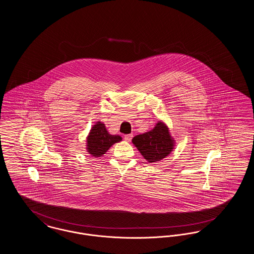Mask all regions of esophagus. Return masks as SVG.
I'll use <instances>...</instances> for the list:
<instances>
[{"label": "esophagus", "mask_w": 254, "mask_h": 254, "mask_svg": "<svg viewBox=\"0 0 254 254\" xmlns=\"http://www.w3.org/2000/svg\"><path fill=\"white\" fill-rule=\"evenodd\" d=\"M132 134H127V135H125L124 139L127 141V142H130L131 139H132Z\"/></svg>", "instance_id": "obj_1"}]
</instances>
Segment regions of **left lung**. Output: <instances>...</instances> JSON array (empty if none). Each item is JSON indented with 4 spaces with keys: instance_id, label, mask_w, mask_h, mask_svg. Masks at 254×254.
<instances>
[{
    "instance_id": "left-lung-1",
    "label": "left lung",
    "mask_w": 254,
    "mask_h": 254,
    "mask_svg": "<svg viewBox=\"0 0 254 254\" xmlns=\"http://www.w3.org/2000/svg\"><path fill=\"white\" fill-rule=\"evenodd\" d=\"M132 143L148 163H155L169 156L174 148L175 140L171 137L168 126L158 121L150 131L135 136Z\"/></svg>"
}]
</instances>
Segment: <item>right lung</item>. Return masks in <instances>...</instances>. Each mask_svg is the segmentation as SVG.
Listing matches in <instances>:
<instances>
[{
    "instance_id": "add662e5",
    "label": "right lung",
    "mask_w": 254,
    "mask_h": 254,
    "mask_svg": "<svg viewBox=\"0 0 254 254\" xmlns=\"http://www.w3.org/2000/svg\"><path fill=\"white\" fill-rule=\"evenodd\" d=\"M121 141V136L109 134L105 124L98 121L91 127L86 137L85 148L93 157H101L109 150L110 146Z\"/></svg>"
}]
</instances>
